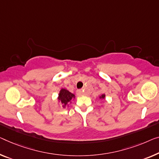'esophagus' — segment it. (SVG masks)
<instances>
[{
    "label": "esophagus",
    "mask_w": 159,
    "mask_h": 159,
    "mask_svg": "<svg viewBox=\"0 0 159 159\" xmlns=\"http://www.w3.org/2000/svg\"><path fill=\"white\" fill-rule=\"evenodd\" d=\"M76 93H77L78 96H83V95H84V92H83L82 90H77Z\"/></svg>",
    "instance_id": "esophagus-1"
}]
</instances>
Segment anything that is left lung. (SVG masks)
<instances>
[{
	"label": "left lung",
	"instance_id": "left-lung-1",
	"mask_svg": "<svg viewBox=\"0 0 159 159\" xmlns=\"http://www.w3.org/2000/svg\"><path fill=\"white\" fill-rule=\"evenodd\" d=\"M98 98H100V99H101V100H103V99H105V98H106V95H105V93L101 94V96H99Z\"/></svg>",
	"mask_w": 159,
	"mask_h": 159
}]
</instances>
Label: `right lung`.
Here are the masks:
<instances>
[{
  "instance_id": "right-lung-1",
  "label": "right lung",
  "mask_w": 159,
  "mask_h": 159,
  "mask_svg": "<svg viewBox=\"0 0 159 159\" xmlns=\"http://www.w3.org/2000/svg\"><path fill=\"white\" fill-rule=\"evenodd\" d=\"M75 98V94L70 93L67 89H61L59 91L57 99H58V103H60L63 108H66V106H69V103H72V101L74 100Z\"/></svg>"
}]
</instances>
